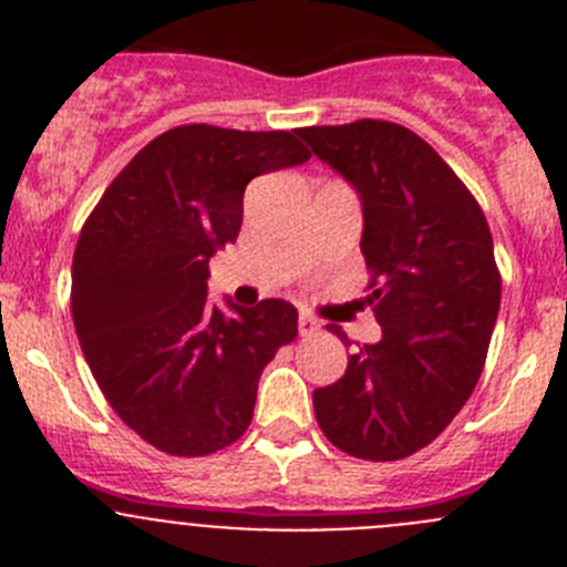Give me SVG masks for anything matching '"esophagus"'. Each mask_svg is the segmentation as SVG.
Listing matches in <instances>:
<instances>
[{
  "label": "esophagus",
  "instance_id": "34e87169",
  "mask_svg": "<svg viewBox=\"0 0 567 567\" xmlns=\"http://www.w3.org/2000/svg\"><path fill=\"white\" fill-rule=\"evenodd\" d=\"M298 332H300V338H312V334L320 332V323L309 312H300L298 315Z\"/></svg>",
  "mask_w": 567,
  "mask_h": 567
}]
</instances>
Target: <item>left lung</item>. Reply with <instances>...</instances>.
<instances>
[{
	"label": "left lung",
	"mask_w": 567,
	"mask_h": 567,
	"mask_svg": "<svg viewBox=\"0 0 567 567\" xmlns=\"http://www.w3.org/2000/svg\"><path fill=\"white\" fill-rule=\"evenodd\" d=\"M298 135L358 193L365 303L383 329L338 383L315 389V417L340 452L403 460L457 417L483 372L499 312L494 240L480 204L412 130L363 118Z\"/></svg>",
	"instance_id": "obj_1"
}]
</instances>
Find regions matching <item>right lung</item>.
Returning <instances> with one entry per match:
<instances>
[{
    "label": "right lung",
    "mask_w": 567,
    "mask_h": 567,
    "mask_svg": "<svg viewBox=\"0 0 567 567\" xmlns=\"http://www.w3.org/2000/svg\"><path fill=\"white\" fill-rule=\"evenodd\" d=\"M284 133L187 124L115 175L79 235L73 323L113 412L158 452L204 457L249 429L260 372L298 309L209 303V258L235 244L252 178L309 162Z\"/></svg>",
    "instance_id": "right-lung-1"
}]
</instances>
